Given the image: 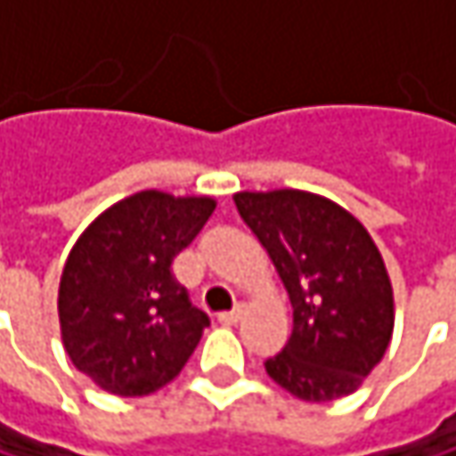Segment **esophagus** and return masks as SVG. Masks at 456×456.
Wrapping results in <instances>:
<instances>
[{
	"label": "esophagus",
	"instance_id": "obj_1",
	"mask_svg": "<svg viewBox=\"0 0 456 456\" xmlns=\"http://www.w3.org/2000/svg\"><path fill=\"white\" fill-rule=\"evenodd\" d=\"M240 317H242V306H237V309H232V312H222V314H219V322H222V324H234Z\"/></svg>",
	"mask_w": 456,
	"mask_h": 456
}]
</instances>
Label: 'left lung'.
<instances>
[{"instance_id":"1","label":"left lung","mask_w":456,"mask_h":456,"mask_svg":"<svg viewBox=\"0 0 456 456\" xmlns=\"http://www.w3.org/2000/svg\"><path fill=\"white\" fill-rule=\"evenodd\" d=\"M242 222L266 248L293 306L285 348L266 375L304 402L354 394L394 332V288L383 256L346 208L304 192H237Z\"/></svg>"}]
</instances>
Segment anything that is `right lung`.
Returning <instances> with one entry per match:
<instances>
[{
    "label": "right lung",
    "instance_id": "1",
    "mask_svg": "<svg viewBox=\"0 0 456 456\" xmlns=\"http://www.w3.org/2000/svg\"><path fill=\"white\" fill-rule=\"evenodd\" d=\"M214 198L142 190L102 211L68 253L57 314L73 367L113 396L171 383L211 324L171 264L214 214Z\"/></svg>",
    "mask_w": 456,
    "mask_h": 456
}]
</instances>
